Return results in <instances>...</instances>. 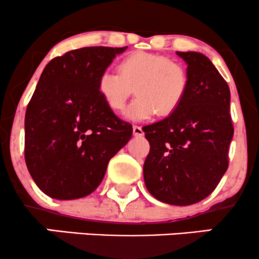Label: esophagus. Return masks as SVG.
Wrapping results in <instances>:
<instances>
[{"label": "esophagus", "mask_w": 259, "mask_h": 259, "mask_svg": "<svg viewBox=\"0 0 259 259\" xmlns=\"http://www.w3.org/2000/svg\"><path fill=\"white\" fill-rule=\"evenodd\" d=\"M133 134H134L135 137H143L144 132H143V129H141V126L134 125V126H133Z\"/></svg>", "instance_id": "esophagus-1"}]
</instances>
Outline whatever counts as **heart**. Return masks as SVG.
Instances as JSON below:
<instances>
[{
	"instance_id": "b5f03b06",
	"label": "heart",
	"mask_w": 259,
	"mask_h": 259,
	"mask_svg": "<svg viewBox=\"0 0 259 259\" xmlns=\"http://www.w3.org/2000/svg\"><path fill=\"white\" fill-rule=\"evenodd\" d=\"M98 93L115 113L124 110L132 94H138L126 110L132 120H146L157 113L168 116L178 110L189 88L185 65L160 54L137 52L119 63V73L105 69L97 80Z\"/></svg>"
}]
</instances>
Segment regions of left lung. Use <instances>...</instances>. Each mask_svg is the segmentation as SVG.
<instances>
[{
    "instance_id": "obj_1",
    "label": "left lung",
    "mask_w": 259,
    "mask_h": 259,
    "mask_svg": "<svg viewBox=\"0 0 259 259\" xmlns=\"http://www.w3.org/2000/svg\"><path fill=\"white\" fill-rule=\"evenodd\" d=\"M189 88L178 110L143 127L150 143L144 162L146 189L161 202L189 206L216 189L228 167L233 138L230 88L206 56L178 52Z\"/></svg>"
}]
</instances>
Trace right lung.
Returning a JSON list of instances; mask_svg holds the SVG:
<instances>
[{
	"label": "right lung",
	"instance_id": "1",
	"mask_svg": "<svg viewBox=\"0 0 259 259\" xmlns=\"http://www.w3.org/2000/svg\"><path fill=\"white\" fill-rule=\"evenodd\" d=\"M127 47H84L46 65L24 118V159L36 185L52 198L94 191L108 162L133 134L98 93L97 80Z\"/></svg>",
	"mask_w": 259,
	"mask_h": 259
}]
</instances>
